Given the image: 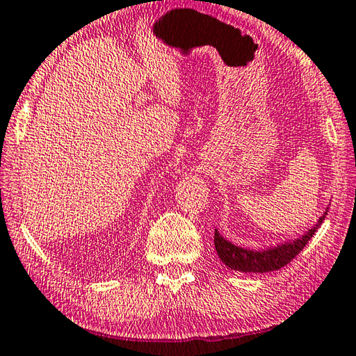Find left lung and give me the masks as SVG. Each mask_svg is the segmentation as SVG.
I'll list each match as a JSON object with an SVG mask.
<instances>
[{
  "label": "left lung",
  "mask_w": 356,
  "mask_h": 356,
  "mask_svg": "<svg viewBox=\"0 0 356 356\" xmlns=\"http://www.w3.org/2000/svg\"><path fill=\"white\" fill-rule=\"evenodd\" d=\"M327 211L322 214V217L317 220L316 225L308 229L302 238L296 241H289L286 244H280L277 247L267 248V250H248V248H242L232 244V242L227 241L220 233H214V245L217 254L222 259L223 264L233 270L239 272H253V273H264V272H272L278 270L289 264L292 259H294L298 253L303 250V247L308 244V241L313 238L317 228L322 225V222L325 220Z\"/></svg>",
  "instance_id": "left-lung-1"
}]
</instances>
